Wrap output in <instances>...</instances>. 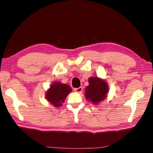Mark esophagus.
Masks as SVG:
<instances>
[{
  "label": "esophagus",
  "instance_id": "esophagus-1",
  "mask_svg": "<svg viewBox=\"0 0 153 153\" xmlns=\"http://www.w3.org/2000/svg\"><path fill=\"white\" fill-rule=\"evenodd\" d=\"M74 90L76 92H78V93H81L83 90V88L82 87H79V88H74Z\"/></svg>",
  "mask_w": 153,
  "mask_h": 153
}]
</instances>
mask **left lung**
<instances>
[{
  "label": "left lung",
  "instance_id": "8db88e82",
  "mask_svg": "<svg viewBox=\"0 0 153 153\" xmlns=\"http://www.w3.org/2000/svg\"><path fill=\"white\" fill-rule=\"evenodd\" d=\"M108 92L107 84L104 80L97 77H90L89 86L86 88L85 97L88 100L97 105L107 97Z\"/></svg>",
  "mask_w": 153,
  "mask_h": 153
}]
</instances>
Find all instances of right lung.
Masks as SVG:
<instances>
[{
	"instance_id": "1",
	"label": "right lung",
	"mask_w": 153,
	"mask_h": 153,
	"mask_svg": "<svg viewBox=\"0 0 153 153\" xmlns=\"http://www.w3.org/2000/svg\"><path fill=\"white\" fill-rule=\"evenodd\" d=\"M71 91V88L69 85L63 84L61 82H55L52 85L46 94V98L55 107L61 106L62 102Z\"/></svg>"
}]
</instances>
